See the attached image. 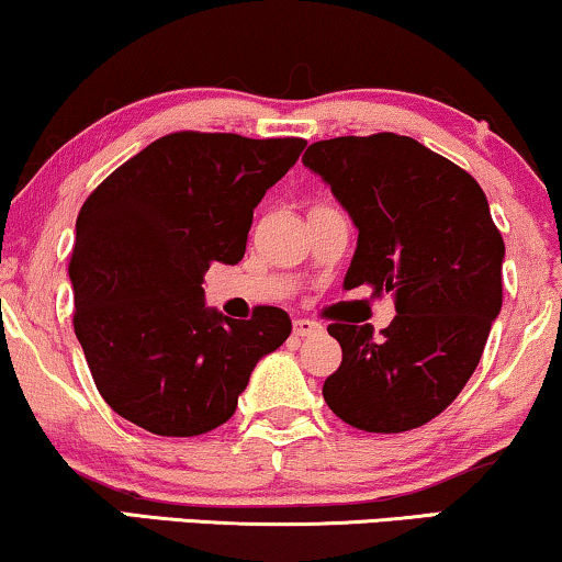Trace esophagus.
<instances>
[{
    "label": "esophagus",
    "mask_w": 562,
    "mask_h": 562,
    "mask_svg": "<svg viewBox=\"0 0 562 562\" xmlns=\"http://www.w3.org/2000/svg\"><path fill=\"white\" fill-rule=\"evenodd\" d=\"M324 331V326L322 324H316V322H311V318H295L293 322V334L295 337H314V334H322Z\"/></svg>",
    "instance_id": "1"
}]
</instances>
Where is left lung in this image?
<instances>
[{
    "instance_id": "1",
    "label": "left lung",
    "mask_w": 562,
    "mask_h": 562,
    "mask_svg": "<svg viewBox=\"0 0 562 562\" xmlns=\"http://www.w3.org/2000/svg\"><path fill=\"white\" fill-rule=\"evenodd\" d=\"M303 166L358 228L345 288L368 282L396 308L381 337L371 324H329L342 366L324 381V402L368 432L420 428L470 381L501 314L506 246L485 191L392 132L314 142Z\"/></svg>"
}]
</instances>
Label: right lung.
<instances>
[{
	"instance_id": "obj_1",
	"label": "right lung",
	"mask_w": 562,
	"mask_h": 562,
	"mask_svg": "<svg viewBox=\"0 0 562 562\" xmlns=\"http://www.w3.org/2000/svg\"><path fill=\"white\" fill-rule=\"evenodd\" d=\"M305 139L176 132L116 168L77 215L75 334L109 407L155 436L215 430L290 316L231 318L204 305L212 261L238 265L254 210Z\"/></svg>"
}]
</instances>
